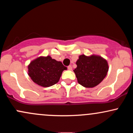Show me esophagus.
Returning <instances> with one entry per match:
<instances>
[{"mask_svg": "<svg viewBox=\"0 0 133 133\" xmlns=\"http://www.w3.org/2000/svg\"><path fill=\"white\" fill-rule=\"evenodd\" d=\"M68 69L69 70H70V71H71V70L72 69V68L71 65H69V66L68 67Z\"/></svg>", "mask_w": 133, "mask_h": 133, "instance_id": "obj_1", "label": "esophagus"}]
</instances>
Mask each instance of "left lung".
<instances>
[{
  "label": "left lung",
  "mask_w": 133,
  "mask_h": 133,
  "mask_svg": "<svg viewBox=\"0 0 133 133\" xmlns=\"http://www.w3.org/2000/svg\"><path fill=\"white\" fill-rule=\"evenodd\" d=\"M74 70L77 82L85 88H94L104 79L109 69L108 62L101 56H79Z\"/></svg>",
  "instance_id": "8db88e82"
}]
</instances>
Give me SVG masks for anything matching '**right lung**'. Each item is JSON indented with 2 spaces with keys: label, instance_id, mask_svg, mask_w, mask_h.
<instances>
[{
  "label": "right lung",
  "instance_id": "right-lung-1",
  "mask_svg": "<svg viewBox=\"0 0 133 133\" xmlns=\"http://www.w3.org/2000/svg\"><path fill=\"white\" fill-rule=\"evenodd\" d=\"M66 69L61 62L52 59L51 56H41L28 65V74L35 83L47 88L57 83L62 72Z\"/></svg>",
  "mask_w": 133,
  "mask_h": 133
}]
</instances>
